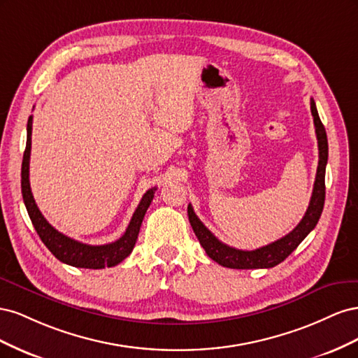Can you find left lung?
<instances>
[{"label": "left lung", "mask_w": 358, "mask_h": 358, "mask_svg": "<svg viewBox=\"0 0 358 358\" xmlns=\"http://www.w3.org/2000/svg\"><path fill=\"white\" fill-rule=\"evenodd\" d=\"M310 112L313 116V125H315V133L318 140V150H320V161L317 169V178L313 183V191L310 203L308 206V210L303 216L299 225L291 233L284 236L273 243L262 246L254 251H243V249H236L229 245L222 243L221 241L206 229V225L197 218L194 213L192 206L188 204V218L194 233H196L200 245L204 248L206 254H208L213 262L224 267L230 268H270L275 267L279 263L294 251V249L301 243V241L315 229L318 224L320 216L322 213L324 200H326V166L329 158V143H327V134L326 128H324L317 106L313 99H310Z\"/></svg>", "instance_id": "left-lung-1"}]
</instances>
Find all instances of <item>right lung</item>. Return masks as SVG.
I'll use <instances>...</instances> for the list:
<instances>
[{
	"mask_svg": "<svg viewBox=\"0 0 358 358\" xmlns=\"http://www.w3.org/2000/svg\"><path fill=\"white\" fill-rule=\"evenodd\" d=\"M31 134H32V116L28 117V124H27V148L24 152V159H22V173H20L22 180H20V187H22V197L29 215V220L32 225H34L37 234L40 236L41 242L46 245V248L59 259V262L74 267L104 268V267H113L121 262H124V259L133 251L138 231H140V225H142L145 213L149 208L150 201L154 199L157 188L154 187L145 192V196L142 197V200H140L136 212L133 213V218L129 221L125 233L119 237L116 242L94 246V245H86L74 239H70L69 236L59 233L46 221L45 216H43L41 212L38 210L34 197H32L31 187H29Z\"/></svg>",
	"mask_w": 358,
	"mask_h": 358,
	"instance_id": "obj_1",
	"label": "right lung"
}]
</instances>
